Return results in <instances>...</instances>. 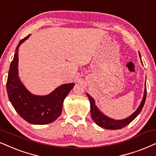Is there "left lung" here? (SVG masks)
Returning <instances> with one entry per match:
<instances>
[{"label":"left lung","mask_w":156,"mask_h":156,"mask_svg":"<svg viewBox=\"0 0 156 156\" xmlns=\"http://www.w3.org/2000/svg\"><path fill=\"white\" fill-rule=\"evenodd\" d=\"M139 54H140V52H139ZM87 94L88 98L89 99L90 105H91V106H90V108H91V115L92 119L94 120V121L99 126L102 127V128L106 129H111V130H116V129H120L126 126L127 125H129V123H130L131 122L139 115V114H140L142 108H143L144 102H145L146 95H147V89H146L145 83V89H144V96L143 98H142L140 105L139 106L137 110H136L132 115H131L129 117L123 120L112 119L108 117V116H106L105 115H104V114H103L102 112H100V110H99V109L97 108L96 105H95L94 100L92 97L90 96L89 94Z\"/></svg>","instance_id":"1"}]
</instances>
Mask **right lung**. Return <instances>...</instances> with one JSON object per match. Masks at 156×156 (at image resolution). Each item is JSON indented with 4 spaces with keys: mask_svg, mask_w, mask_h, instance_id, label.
<instances>
[{
    "mask_svg": "<svg viewBox=\"0 0 156 156\" xmlns=\"http://www.w3.org/2000/svg\"><path fill=\"white\" fill-rule=\"evenodd\" d=\"M30 35L22 39L16 46L7 78V93L15 110L24 120L32 124H48L57 120L61 115L64 99L75 83L61 85L46 96L33 95L28 91L18 76V55L19 47Z\"/></svg>",
    "mask_w": 156,
    "mask_h": 156,
    "instance_id": "1",
    "label": "right lung"
}]
</instances>
